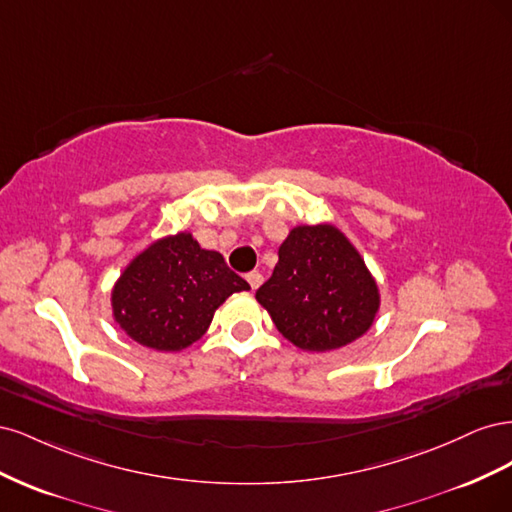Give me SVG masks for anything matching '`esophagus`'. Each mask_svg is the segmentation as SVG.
<instances>
[{"label":"esophagus","instance_id":"1","mask_svg":"<svg viewBox=\"0 0 512 512\" xmlns=\"http://www.w3.org/2000/svg\"><path fill=\"white\" fill-rule=\"evenodd\" d=\"M245 277H247V282H250L252 290H256L262 284V273L260 271H250Z\"/></svg>","mask_w":512,"mask_h":512}]
</instances>
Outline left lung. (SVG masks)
<instances>
[{
    "label": "left lung",
    "instance_id": "left-lung-1",
    "mask_svg": "<svg viewBox=\"0 0 512 512\" xmlns=\"http://www.w3.org/2000/svg\"><path fill=\"white\" fill-rule=\"evenodd\" d=\"M277 256L256 301L288 342L329 352L369 331L380 307L378 284L342 230L331 224L297 226Z\"/></svg>",
    "mask_w": 512,
    "mask_h": 512
}]
</instances>
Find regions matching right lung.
Returning <instances> with one entry per match:
<instances>
[{
  "label": "right lung",
  "mask_w": 512,
  "mask_h": 512,
  "mask_svg": "<svg viewBox=\"0 0 512 512\" xmlns=\"http://www.w3.org/2000/svg\"><path fill=\"white\" fill-rule=\"evenodd\" d=\"M250 290L220 252L203 250L190 232L151 243L123 269L113 318L136 344L179 352L205 335L230 294Z\"/></svg>",
  "instance_id": "right-lung-1"
}]
</instances>
